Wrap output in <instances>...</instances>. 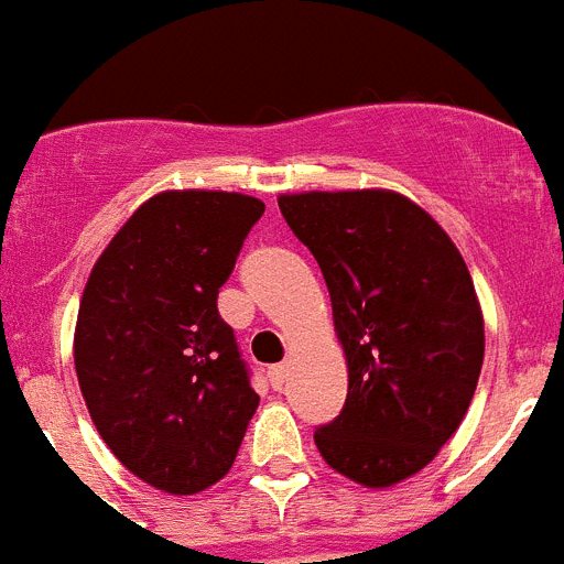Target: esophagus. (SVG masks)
Here are the masks:
<instances>
[{"instance_id": "esophagus-1", "label": "esophagus", "mask_w": 564, "mask_h": 564, "mask_svg": "<svg viewBox=\"0 0 564 564\" xmlns=\"http://www.w3.org/2000/svg\"><path fill=\"white\" fill-rule=\"evenodd\" d=\"M288 364H276V367H271V370H268V381H271V387L273 390H282V387H285L288 383Z\"/></svg>"}]
</instances>
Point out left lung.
<instances>
[{
	"instance_id": "8db88e82",
	"label": "left lung",
	"mask_w": 564,
	"mask_h": 564,
	"mask_svg": "<svg viewBox=\"0 0 564 564\" xmlns=\"http://www.w3.org/2000/svg\"><path fill=\"white\" fill-rule=\"evenodd\" d=\"M316 257L347 361L341 415L316 430L330 468L390 488L430 466L475 398L480 299L452 237L392 188L279 194Z\"/></svg>"
}]
</instances>
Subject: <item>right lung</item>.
I'll return each instance as SVG.
<instances>
[{"label":"right lung","mask_w":564,"mask_h":564,"mask_svg":"<svg viewBox=\"0 0 564 564\" xmlns=\"http://www.w3.org/2000/svg\"><path fill=\"white\" fill-rule=\"evenodd\" d=\"M262 212L239 192L152 194L84 285L73 358L89 417L109 452L166 495L223 480L259 406L217 293Z\"/></svg>","instance_id":"add662e5"}]
</instances>
